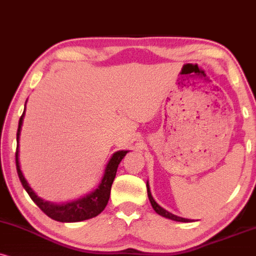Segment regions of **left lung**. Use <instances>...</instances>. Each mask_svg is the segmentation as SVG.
<instances>
[{"mask_svg": "<svg viewBox=\"0 0 256 256\" xmlns=\"http://www.w3.org/2000/svg\"><path fill=\"white\" fill-rule=\"evenodd\" d=\"M147 194H148V198H150V204H152L154 211H156V214H159L160 216L166 217V218L172 220H176V222H190V220H191L182 218V217H179V216L173 215V214L168 212V211L165 210V209H164V208L160 206V205L158 204L156 200H154L153 196H152V194H150V184H148V182H147Z\"/></svg>", "mask_w": 256, "mask_h": 256, "instance_id": "left-lung-1", "label": "left lung"}]
</instances>
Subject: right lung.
Returning a JSON list of instances; mask_svg holds the SVG:
<instances>
[{
	"mask_svg": "<svg viewBox=\"0 0 256 256\" xmlns=\"http://www.w3.org/2000/svg\"><path fill=\"white\" fill-rule=\"evenodd\" d=\"M24 112H26V106H24V112H22L20 121H18V128L16 133V153H15V162H16V170L18 178L24 190L30 194L32 200L36 203L38 206L40 208L47 216L51 217L52 220H58V222H80V220H85L92 218L100 215L104 210V208L108 204L109 197H110V190H112V185L114 179H115L116 171H118V164L122 162L123 158L126 156L129 150H118V152L114 153L112 156L106 164V170H104V174L100 179L97 188H94L92 192L89 194L84 196V197L80 198L77 200L68 202V203L64 204H54L51 202H45L38 197L33 188L28 184L26 178L24 176L20 168V162H18V140H20V133L22 122H24Z\"/></svg>",
	"mask_w": 256,
	"mask_h": 256,
	"instance_id": "right-lung-1",
	"label": "right lung"
}]
</instances>
